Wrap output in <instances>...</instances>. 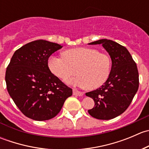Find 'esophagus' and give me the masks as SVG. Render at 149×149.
Returning a JSON list of instances; mask_svg holds the SVG:
<instances>
[{"label":"esophagus","mask_w":149,"mask_h":149,"mask_svg":"<svg viewBox=\"0 0 149 149\" xmlns=\"http://www.w3.org/2000/svg\"><path fill=\"white\" fill-rule=\"evenodd\" d=\"M73 95L75 96H79V97H81V96H83L84 95V92H82V91H78V90L76 89H73Z\"/></svg>","instance_id":"1"}]
</instances>
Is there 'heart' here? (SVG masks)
Returning a JSON list of instances; mask_svg holds the SVG:
<instances>
[{
    "label": "heart",
    "mask_w": 149,
    "mask_h": 149,
    "mask_svg": "<svg viewBox=\"0 0 149 149\" xmlns=\"http://www.w3.org/2000/svg\"><path fill=\"white\" fill-rule=\"evenodd\" d=\"M64 57L52 55L48 60V67L55 76L65 81L71 76L78 77L67 81L71 85L95 89L109 78L112 68L107 54L89 47H76L63 52Z\"/></svg>",
    "instance_id": "1"
}]
</instances>
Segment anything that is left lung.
Segmentation results:
<instances>
[{
  "label": "left lung",
  "instance_id": "left-lung-1",
  "mask_svg": "<svg viewBox=\"0 0 149 149\" xmlns=\"http://www.w3.org/2000/svg\"><path fill=\"white\" fill-rule=\"evenodd\" d=\"M102 45L110 55L112 68L109 78L101 87L86 93L94 100L91 116L99 120H110L125 112L139 89V76L136 63L126 47L107 39L88 45Z\"/></svg>",
  "mask_w": 149,
  "mask_h": 149
}]
</instances>
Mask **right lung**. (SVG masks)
<instances>
[{
  "label": "right lung",
  "mask_w": 149,
  "mask_h": 149,
  "mask_svg": "<svg viewBox=\"0 0 149 149\" xmlns=\"http://www.w3.org/2000/svg\"><path fill=\"white\" fill-rule=\"evenodd\" d=\"M63 46L43 40L22 46L12 56L6 71L8 92L21 112L37 121L56 116L72 88L51 73L49 56Z\"/></svg>",
  "instance_id": "obj_1"
}]
</instances>
